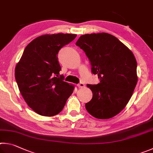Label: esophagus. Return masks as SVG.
Returning a JSON list of instances; mask_svg holds the SVG:
<instances>
[{
  "label": "esophagus",
  "mask_w": 153,
  "mask_h": 153,
  "mask_svg": "<svg viewBox=\"0 0 153 153\" xmlns=\"http://www.w3.org/2000/svg\"><path fill=\"white\" fill-rule=\"evenodd\" d=\"M77 86H78L79 88H82L85 87V84L83 83V82H80V83L77 85Z\"/></svg>",
  "instance_id": "34e87169"
}]
</instances>
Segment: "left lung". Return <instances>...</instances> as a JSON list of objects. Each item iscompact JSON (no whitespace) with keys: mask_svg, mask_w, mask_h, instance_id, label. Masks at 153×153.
<instances>
[{"mask_svg":"<svg viewBox=\"0 0 153 153\" xmlns=\"http://www.w3.org/2000/svg\"><path fill=\"white\" fill-rule=\"evenodd\" d=\"M76 45L85 52L91 72L100 80L97 85H87L93 97L85 108L98 119L116 116L127 105L138 81L133 53L117 37L107 33L82 35Z\"/></svg>","mask_w":153,"mask_h":153,"instance_id":"obj_1","label":"left lung"}]
</instances>
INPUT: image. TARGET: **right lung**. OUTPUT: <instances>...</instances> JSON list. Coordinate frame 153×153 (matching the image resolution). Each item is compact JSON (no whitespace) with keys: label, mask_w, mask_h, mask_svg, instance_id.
I'll list each match as a JSON object with an SVG mask.
<instances>
[{"label":"right lung","mask_w":153,"mask_h":153,"mask_svg":"<svg viewBox=\"0 0 153 153\" xmlns=\"http://www.w3.org/2000/svg\"><path fill=\"white\" fill-rule=\"evenodd\" d=\"M76 34L44 35L27 45L15 68L19 89L27 104L41 116H53L62 110L74 91L64 81L58 53Z\"/></svg>","instance_id":"add662e5"}]
</instances>
